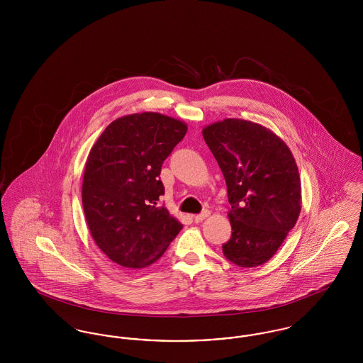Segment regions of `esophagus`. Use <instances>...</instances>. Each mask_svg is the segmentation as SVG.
I'll return each mask as SVG.
<instances>
[{
    "mask_svg": "<svg viewBox=\"0 0 363 363\" xmlns=\"http://www.w3.org/2000/svg\"><path fill=\"white\" fill-rule=\"evenodd\" d=\"M208 215H209V211H203V212L199 213V215H193V220H194L196 223H201L206 218H208Z\"/></svg>",
    "mask_w": 363,
    "mask_h": 363,
    "instance_id": "esophagus-1",
    "label": "esophagus"
}]
</instances>
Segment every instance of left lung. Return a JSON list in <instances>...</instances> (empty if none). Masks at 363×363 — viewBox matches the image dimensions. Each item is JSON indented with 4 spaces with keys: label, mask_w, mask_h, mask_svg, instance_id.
Masks as SVG:
<instances>
[{
    "label": "left lung",
    "mask_w": 363,
    "mask_h": 363,
    "mask_svg": "<svg viewBox=\"0 0 363 363\" xmlns=\"http://www.w3.org/2000/svg\"><path fill=\"white\" fill-rule=\"evenodd\" d=\"M203 136L225 175L231 211L225 257L238 267L271 259L301 212V179L289 147L255 122L228 118Z\"/></svg>",
    "instance_id": "8db88e82"
}]
</instances>
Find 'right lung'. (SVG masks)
Wrapping results in <instances>:
<instances>
[{
	"mask_svg": "<svg viewBox=\"0 0 363 363\" xmlns=\"http://www.w3.org/2000/svg\"><path fill=\"white\" fill-rule=\"evenodd\" d=\"M186 130L184 122L157 113L126 116L104 129L88 155L86 225L99 249L122 267L155 262L182 228L160 207V170Z\"/></svg>",
	"mask_w": 363,
	"mask_h": 363,
	"instance_id": "1",
	"label": "right lung"
}]
</instances>
